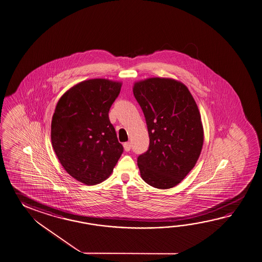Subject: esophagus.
<instances>
[{"mask_svg":"<svg viewBox=\"0 0 262 262\" xmlns=\"http://www.w3.org/2000/svg\"><path fill=\"white\" fill-rule=\"evenodd\" d=\"M123 146H124V150L126 151V152H128L130 148H132V145H130V143L129 142H127V143H124L123 144Z\"/></svg>","mask_w":262,"mask_h":262,"instance_id":"esophagus-1","label":"esophagus"}]
</instances>
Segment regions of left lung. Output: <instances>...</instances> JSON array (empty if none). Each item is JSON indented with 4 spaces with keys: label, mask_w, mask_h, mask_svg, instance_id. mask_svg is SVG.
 I'll return each mask as SVG.
<instances>
[{
    "label": "left lung",
    "mask_w": 262,
    "mask_h": 262,
    "mask_svg": "<svg viewBox=\"0 0 262 262\" xmlns=\"http://www.w3.org/2000/svg\"><path fill=\"white\" fill-rule=\"evenodd\" d=\"M134 94L149 134V147L137 159L141 177L156 188L176 187L192 170L203 148L195 100L181 82L160 77L136 82Z\"/></svg>",
    "instance_id": "8db88e82"
}]
</instances>
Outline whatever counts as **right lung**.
Instances as JSON below:
<instances>
[{
	"instance_id": "1",
	"label": "right lung",
	"mask_w": 262,
	"mask_h": 262,
	"mask_svg": "<svg viewBox=\"0 0 262 262\" xmlns=\"http://www.w3.org/2000/svg\"><path fill=\"white\" fill-rule=\"evenodd\" d=\"M120 82H80L60 97L51 122V143L70 176L88 186L104 181L123 153L108 113Z\"/></svg>"
}]
</instances>
